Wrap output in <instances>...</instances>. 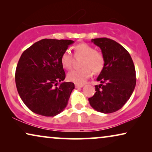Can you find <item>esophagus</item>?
<instances>
[{"mask_svg":"<svg viewBox=\"0 0 152 152\" xmlns=\"http://www.w3.org/2000/svg\"><path fill=\"white\" fill-rule=\"evenodd\" d=\"M84 86V85L83 84H75V88H82V87Z\"/></svg>","mask_w":152,"mask_h":152,"instance_id":"obj_1","label":"esophagus"}]
</instances>
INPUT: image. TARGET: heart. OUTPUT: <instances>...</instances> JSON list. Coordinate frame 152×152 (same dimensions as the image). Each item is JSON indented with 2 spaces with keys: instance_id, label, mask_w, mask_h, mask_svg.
<instances>
[{
  "instance_id": "1",
  "label": "heart",
  "mask_w": 152,
  "mask_h": 152,
  "mask_svg": "<svg viewBox=\"0 0 152 152\" xmlns=\"http://www.w3.org/2000/svg\"><path fill=\"white\" fill-rule=\"evenodd\" d=\"M75 57H83L80 69L72 70L67 75L70 82L77 84H82L91 76V70L94 74H97L102 70L104 66V57L100 52L95 50V48L88 43H79L74 48ZM73 57L69 50H66L61 56V64L65 69L69 70L72 67Z\"/></svg>"
}]
</instances>
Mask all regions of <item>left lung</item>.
I'll return each mask as SVG.
<instances>
[{"label":"left lung","mask_w":152,"mask_h":152,"mask_svg":"<svg viewBox=\"0 0 152 152\" xmlns=\"http://www.w3.org/2000/svg\"><path fill=\"white\" fill-rule=\"evenodd\" d=\"M100 48L104 66L97 80L94 95L88 98L91 107L103 113L117 111L123 107L136 86V70L128 51L120 43L108 38L92 39Z\"/></svg>","instance_id":"left-lung-1"}]
</instances>
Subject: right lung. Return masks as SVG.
I'll return each mask as SVG.
<instances>
[{
    "mask_svg": "<svg viewBox=\"0 0 152 152\" xmlns=\"http://www.w3.org/2000/svg\"><path fill=\"white\" fill-rule=\"evenodd\" d=\"M73 42L44 39L20 56L15 73L16 88L25 104L34 113L53 117L67 106L75 84L63 82L66 73L60 59Z\"/></svg>",
    "mask_w": 152,
    "mask_h": 152,
    "instance_id": "obj_1",
    "label": "right lung"
}]
</instances>
